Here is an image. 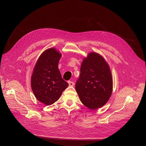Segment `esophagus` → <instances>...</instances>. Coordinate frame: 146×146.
<instances>
[{
  "instance_id": "obj_1",
  "label": "esophagus",
  "mask_w": 146,
  "mask_h": 146,
  "mask_svg": "<svg viewBox=\"0 0 146 146\" xmlns=\"http://www.w3.org/2000/svg\"><path fill=\"white\" fill-rule=\"evenodd\" d=\"M68 85H69V86H74V82H73L68 81Z\"/></svg>"
}]
</instances>
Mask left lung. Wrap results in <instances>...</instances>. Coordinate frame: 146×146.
Returning a JSON list of instances; mask_svg holds the SVG:
<instances>
[{"mask_svg":"<svg viewBox=\"0 0 146 146\" xmlns=\"http://www.w3.org/2000/svg\"><path fill=\"white\" fill-rule=\"evenodd\" d=\"M112 77L109 65L102 56L91 52L83 58L76 90L82 104L90 110L103 106L112 92Z\"/></svg>","mask_w":146,"mask_h":146,"instance_id":"8db88e82","label":"left lung"}]
</instances>
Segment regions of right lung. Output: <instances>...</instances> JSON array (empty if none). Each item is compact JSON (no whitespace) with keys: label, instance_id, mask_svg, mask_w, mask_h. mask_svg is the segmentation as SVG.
<instances>
[{"label":"right lung","instance_id":"add662e5","mask_svg":"<svg viewBox=\"0 0 146 146\" xmlns=\"http://www.w3.org/2000/svg\"><path fill=\"white\" fill-rule=\"evenodd\" d=\"M61 53L54 48L45 50L38 58L31 79L38 101L50 105L56 102L68 84L61 78L58 64Z\"/></svg>","mask_w":146,"mask_h":146}]
</instances>
